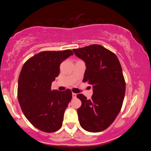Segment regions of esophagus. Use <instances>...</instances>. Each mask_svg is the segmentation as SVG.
Listing matches in <instances>:
<instances>
[{
    "label": "esophagus",
    "instance_id": "esophagus-1",
    "mask_svg": "<svg viewBox=\"0 0 151 151\" xmlns=\"http://www.w3.org/2000/svg\"><path fill=\"white\" fill-rule=\"evenodd\" d=\"M76 97H77V93H72V98L75 99Z\"/></svg>",
    "mask_w": 151,
    "mask_h": 151
}]
</instances>
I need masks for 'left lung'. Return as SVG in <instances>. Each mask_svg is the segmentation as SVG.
Segmentation results:
<instances>
[{
    "label": "left lung",
    "instance_id": "1",
    "mask_svg": "<svg viewBox=\"0 0 151 151\" xmlns=\"http://www.w3.org/2000/svg\"><path fill=\"white\" fill-rule=\"evenodd\" d=\"M74 55L84 62L86 70L83 81L92 86L93 94L87 99L81 93L77 109L82 129L92 133L109 127L120 112L126 91L122 69L116 55L99 45L74 49Z\"/></svg>",
    "mask_w": 151,
    "mask_h": 151
}]
</instances>
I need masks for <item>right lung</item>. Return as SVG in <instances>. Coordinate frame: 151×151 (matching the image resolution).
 Masks as SVG:
<instances>
[{
	"mask_svg": "<svg viewBox=\"0 0 151 151\" xmlns=\"http://www.w3.org/2000/svg\"><path fill=\"white\" fill-rule=\"evenodd\" d=\"M73 52H41L24 64L18 79V98L25 116L40 131L51 133L61 128L64 114L72 97L70 89L51 90L60 65Z\"/></svg>",
	"mask_w": 151,
	"mask_h": 151,
	"instance_id": "right-lung-1",
	"label": "right lung"
}]
</instances>
